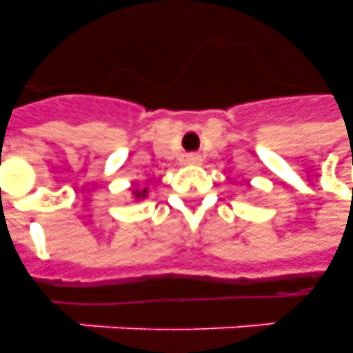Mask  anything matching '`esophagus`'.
<instances>
[{
    "label": "esophagus",
    "mask_w": 353,
    "mask_h": 353,
    "mask_svg": "<svg viewBox=\"0 0 353 353\" xmlns=\"http://www.w3.org/2000/svg\"><path fill=\"white\" fill-rule=\"evenodd\" d=\"M187 163H190V165H199V163H201V155H199V154H188L187 155Z\"/></svg>",
    "instance_id": "obj_1"
}]
</instances>
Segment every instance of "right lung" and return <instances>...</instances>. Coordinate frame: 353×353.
<instances>
[{
  "instance_id": "1",
  "label": "right lung",
  "mask_w": 353,
  "mask_h": 353,
  "mask_svg": "<svg viewBox=\"0 0 353 353\" xmlns=\"http://www.w3.org/2000/svg\"><path fill=\"white\" fill-rule=\"evenodd\" d=\"M146 194H148V190H146V188H144V190H133V196H135L137 199L146 198Z\"/></svg>"
}]
</instances>
